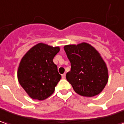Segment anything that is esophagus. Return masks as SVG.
I'll use <instances>...</instances> for the list:
<instances>
[{"label":"esophagus","instance_id":"obj_1","mask_svg":"<svg viewBox=\"0 0 124 124\" xmlns=\"http://www.w3.org/2000/svg\"><path fill=\"white\" fill-rule=\"evenodd\" d=\"M62 79H65V77H66V74H65V73L62 74Z\"/></svg>","mask_w":124,"mask_h":124}]
</instances>
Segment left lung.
Here are the masks:
<instances>
[{
  "label": "left lung",
  "instance_id": "1",
  "mask_svg": "<svg viewBox=\"0 0 124 124\" xmlns=\"http://www.w3.org/2000/svg\"><path fill=\"white\" fill-rule=\"evenodd\" d=\"M64 49L71 66L66 79L75 92L87 97L100 94L108 82V74L98 51L87 43L68 45Z\"/></svg>",
  "mask_w": 124,
  "mask_h": 124
}]
</instances>
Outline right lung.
I'll list each match as a JSON object with an SVG mask.
<instances>
[{
    "mask_svg": "<svg viewBox=\"0 0 124 124\" xmlns=\"http://www.w3.org/2000/svg\"><path fill=\"white\" fill-rule=\"evenodd\" d=\"M59 51V47L40 43L27 51L21 60L17 79L31 98L43 101L54 93L62 77L53 62Z\"/></svg>",
    "mask_w": 124,
    "mask_h": 124,
    "instance_id": "obj_1",
    "label": "right lung"
}]
</instances>
